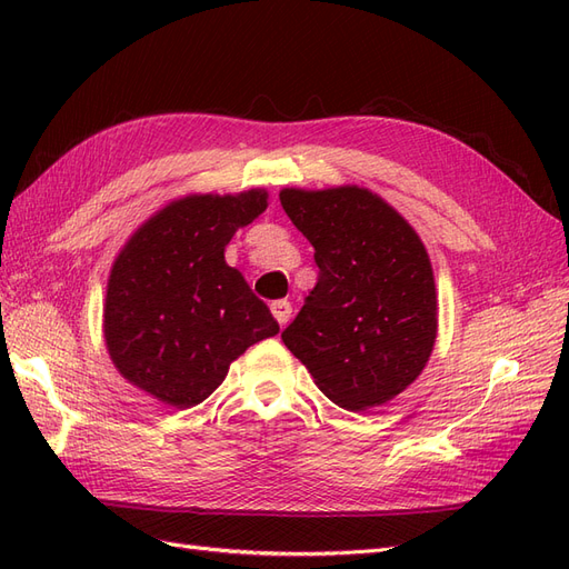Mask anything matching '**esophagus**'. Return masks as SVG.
<instances>
[{"instance_id": "34e87169", "label": "esophagus", "mask_w": 569, "mask_h": 569, "mask_svg": "<svg viewBox=\"0 0 569 569\" xmlns=\"http://www.w3.org/2000/svg\"><path fill=\"white\" fill-rule=\"evenodd\" d=\"M270 311H272L274 320H278L280 325H287V322H289V318H291V303H289V301H284V299H280V301H272V303H270Z\"/></svg>"}]
</instances>
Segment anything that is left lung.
<instances>
[{"instance_id": "left-lung-1", "label": "left lung", "mask_w": 569, "mask_h": 569, "mask_svg": "<svg viewBox=\"0 0 569 569\" xmlns=\"http://www.w3.org/2000/svg\"><path fill=\"white\" fill-rule=\"evenodd\" d=\"M280 203L320 268L282 332L284 347L339 408L389 403L422 375L439 332L435 270L420 234L368 187H284Z\"/></svg>"}]
</instances>
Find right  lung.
Listing matches in <instances>:
<instances>
[{"label": "right lung", "mask_w": 569, "mask_h": 569, "mask_svg": "<svg viewBox=\"0 0 569 569\" xmlns=\"http://www.w3.org/2000/svg\"><path fill=\"white\" fill-rule=\"evenodd\" d=\"M268 209V189L184 194L137 228L113 258L104 343L120 377L170 408H192L253 343L280 332L228 266L226 247Z\"/></svg>", "instance_id": "right-lung-1"}]
</instances>
